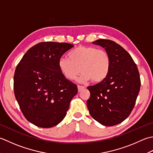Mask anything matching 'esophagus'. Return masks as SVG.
I'll return each mask as SVG.
<instances>
[{
	"instance_id": "obj_1",
	"label": "esophagus",
	"mask_w": 153,
	"mask_h": 153,
	"mask_svg": "<svg viewBox=\"0 0 153 153\" xmlns=\"http://www.w3.org/2000/svg\"><path fill=\"white\" fill-rule=\"evenodd\" d=\"M78 90H79V92H81L82 90L85 89V86H80V85H78Z\"/></svg>"
}]
</instances>
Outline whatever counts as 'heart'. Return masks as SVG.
Segmentation results:
<instances>
[{"instance_id": "heart-1", "label": "heart", "mask_w": 153, "mask_h": 153, "mask_svg": "<svg viewBox=\"0 0 153 153\" xmlns=\"http://www.w3.org/2000/svg\"><path fill=\"white\" fill-rule=\"evenodd\" d=\"M68 57L59 59L58 67L63 75L69 80L76 79L80 71V82L92 80L94 82L104 80L110 72L111 58L107 51L93 46H79Z\"/></svg>"}]
</instances>
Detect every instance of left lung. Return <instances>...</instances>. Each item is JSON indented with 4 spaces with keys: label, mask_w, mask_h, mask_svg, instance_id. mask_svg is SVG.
I'll list each match as a JSON object with an SVG mask.
<instances>
[{
    "label": "left lung",
    "mask_w": 153,
    "mask_h": 153,
    "mask_svg": "<svg viewBox=\"0 0 153 153\" xmlns=\"http://www.w3.org/2000/svg\"><path fill=\"white\" fill-rule=\"evenodd\" d=\"M92 43L108 53L111 67L104 80L87 87L90 92L87 107L93 119L103 126H113L133 110L141 86L139 73L129 53L115 42L100 39Z\"/></svg>",
    "instance_id": "1"
}]
</instances>
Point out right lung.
<instances>
[{"label":"right lung","mask_w":153,"mask_h":153,"mask_svg":"<svg viewBox=\"0 0 153 153\" xmlns=\"http://www.w3.org/2000/svg\"><path fill=\"white\" fill-rule=\"evenodd\" d=\"M74 45L42 42L31 48L16 68L14 91L26 119L42 128L57 126L64 119L77 86L65 78L58 61Z\"/></svg>","instance_id":"obj_1"}]
</instances>
